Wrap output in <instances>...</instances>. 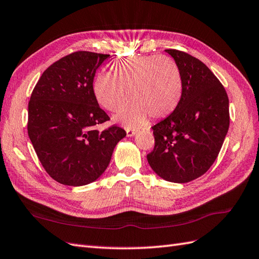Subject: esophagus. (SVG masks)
<instances>
[{
    "label": "esophagus",
    "mask_w": 259,
    "mask_h": 259,
    "mask_svg": "<svg viewBox=\"0 0 259 259\" xmlns=\"http://www.w3.org/2000/svg\"><path fill=\"white\" fill-rule=\"evenodd\" d=\"M137 134V131L132 128H127V136L128 137H134Z\"/></svg>",
    "instance_id": "34e87169"
}]
</instances>
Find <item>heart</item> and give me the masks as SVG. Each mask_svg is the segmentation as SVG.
I'll list each match as a JSON object with an SVG mask.
<instances>
[{
  "label": "heart",
  "instance_id": "1",
  "mask_svg": "<svg viewBox=\"0 0 259 259\" xmlns=\"http://www.w3.org/2000/svg\"><path fill=\"white\" fill-rule=\"evenodd\" d=\"M111 73L96 76L94 94L99 105L111 112L121 109L129 98L130 104L113 117L127 127L143 124L149 116L155 120L169 117L181 100L182 76L170 57L123 58L113 63Z\"/></svg>",
  "mask_w": 259,
  "mask_h": 259
}]
</instances>
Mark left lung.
Returning a JSON list of instances; mask_svg holds the SVG:
<instances>
[{"instance_id": "obj_1", "label": "left lung", "mask_w": 259, "mask_h": 259, "mask_svg": "<svg viewBox=\"0 0 259 259\" xmlns=\"http://www.w3.org/2000/svg\"><path fill=\"white\" fill-rule=\"evenodd\" d=\"M182 76L180 104L152 127L154 148L147 155L162 179L186 183L203 176L218 158L230 127L226 90L211 69L190 54L165 50Z\"/></svg>"}]
</instances>
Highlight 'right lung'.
<instances>
[{"instance_id": "add662e5", "label": "right lung", "mask_w": 259, "mask_h": 259, "mask_svg": "<svg viewBox=\"0 0 259 259\" xmlns=\"http://www.w3.org/2000/svg\"><path fill=\"white\" fill-rule=\"evenodd\" d=\"M110 55L71 53L52 64L33 89L28 102L27 132L45 171L70 186L96 181L107 169L125 131L111 125L94 94L96 70Z\"/></svg>"}]
</instances>
